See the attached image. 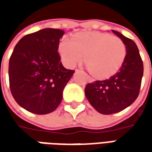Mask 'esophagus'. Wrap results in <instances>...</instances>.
I'll use <instances>...</instances> for the list:
<instances>
[{
	"label": "esophagus",
	"instance_id": "34e87169",
	"mask_svg": "<svg viewBox=\"0 0 152 152\" xmlns=\"http://www.w3.org/2000/svg\"><path fill=\"white\" fill-rule=\"evenodd\" d=\"M76 71H79V70H78V69H76Z\"/></svg>",
	"mask_w": 152,
	"mask_h": 152
}]
</instances>
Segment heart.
<instances>
[{
	"label": "heart",
	"instance_id": "b5f03b06",
	"mask_svg": "<svg viewBox=\"0 0 152 152\" xmlns=\"http://www.w3.org/2000/svg\"><path fill=\"white\" fill-rule=\"evenodd\" d=\"M63 64L75 67L83 56L91 73L100 79L113 76L125 60L127 49L124 42L117 36L100 32H82L73 39L64 38L58 45Z\"/></svg>",
	"mask_w": 152,
	"mask_h": 152
}]
</instances>
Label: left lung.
<instances>
[{
  "label": "left lung",
  "mask_w": 152,
  "mask_h": 152,
  "mask_svg": "<svg viewBox=\"0 0 152 152\" xmlns=\"http://www.w3.org/2000/svg\"><path fill=\"white\" fill-rule=\"evenodd\" d=\"M126 45L127 54L119 71L105 80H96L85 86V96L100 113H119L130 106L140 94L143 77V61L136 44L113 30Z\"/></svg>",
  "instance_id": "8db88e82"
}]
</instances>
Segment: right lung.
<instances>
[{
	"label": "right lung",
	"instance_id": "1",
	"mask_svg": "<svg viewBox=\"0 0 152 152\" xmlns=\"http://www.w3.org/2000/svg\"><path fill=\"white\" fill-rule=\"evenodd\" d=\"M64 31L44 28L23 36L9 60V85L17 103L34 114L52 113L74 70L66 69L58 53Z\"/></svg>",
	"mask_w": 152,
	"mask_h": 152
}]
</instances>
